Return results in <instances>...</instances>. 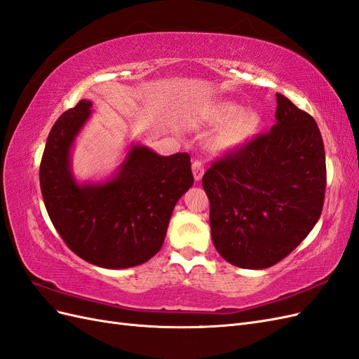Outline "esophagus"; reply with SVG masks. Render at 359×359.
Wrapping results in <instances>:
<instances>
[{
    "mask_svg": "<svg viewBox=\"0 0 359 359\" xmlns=\"http://www.w3.org/2000/svg\"><path fill=\"white\" fill-rule=\"evenodd\" d=\"M191 169H193L194 180L199 182L202 180V177H203V165H202V161L201 160H193Z\"/></svg>",
    "mask_w": 359,
    "mask_h": 359,
    "instance_id": "esophagus-1",
    "label": "esophagus"
}]
</instances>
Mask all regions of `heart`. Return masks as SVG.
<instances>
[{"mask_svg":"<svg viewBox=\"0 0 359 359\" xmlns=\"http://www.w3.org/2000/svg\"><path fill=\"white\" fill-rule=\"evenodd\" d=\"M211 121L217 126L223 124L215 136V145L224 151H233L252 139L260 124V118L253 111H240L235 103L227 102L215 107Z\"/></svg>","mask_w":359,"mask_h":359,"instance_id":"heart-1","label":"heart"}]
</instances>
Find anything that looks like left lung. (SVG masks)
Returning <instances> with one entry per match:
<instances>
[{"instance_id": "8db88e82", "label": "left lung", "mask_w": 359, "mask_h": 359, "mask_svg": "<svg viewBox=\"0 0 359 359\" xmlns=\"http://www.w3.org/2000/svg\"><path fill=\"white\" fill-rule=\"evenodd\" d=\"M277 123L205 172L215 250L227 262L265 269L318 223L327 187L325 148L313 116L277 94Z\"/></svg>"}]
</instances>
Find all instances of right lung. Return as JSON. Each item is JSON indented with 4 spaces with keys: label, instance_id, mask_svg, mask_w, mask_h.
<instances>
[{
    "label": "right lung",
    "instance_id": "add662e5",
    "mask_svg": "<svg viewBox=\"0 0 359 359\" xmlns=\"http://www.w3.org/2000/svg\"><path fill=\"white\" fill-rule=\"evenodd\" d=\"M91 106L81 100L48 136L40 163L46 211L64 243L86 262L109 269L145 264L158 253L173 208L193 186L190 156L163 157L135 144L112 178L79 184L70 151Z\"/></svg>",
    "mask_w": 359,
    "mask_h": 359
}]
</instances>
